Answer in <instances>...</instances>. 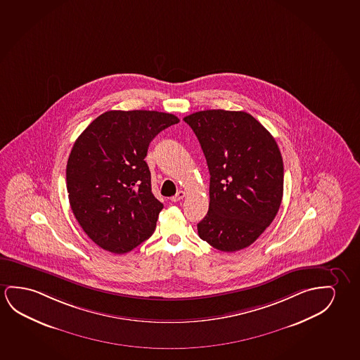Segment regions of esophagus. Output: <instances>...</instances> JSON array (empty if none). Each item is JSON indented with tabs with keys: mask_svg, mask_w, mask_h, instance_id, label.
<instances>
[{
	"mask_svg": "<svg viewBox=\"0 0 360 360\" xmlns=\"http://www.w3.org/2000/svg\"><path fill=\"white\" fill-rule=\"evenodd\" d=\"M185 195H186V193H184V191H181V190H180V191H177L176 195H175V196H172V199L170 200H172V202H177V201L183 200L184 198H185Z\"/></svg>",
	"mask_w": 360,
	"mask_h": 360,
	"instance_id": "34e87169",
	"label": "esophagus"
}]
</instances>
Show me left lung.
<instances>
[{"label":"left lung","mask_w":360,"mask_h":360,"mask_svg":"<svg viewBox=\"0 0 360 360\" xmlns=\"http://www.w3.org/2000/svg\"><path fill=\"white\" fill-rule=\"evenodd\" d=\"M210 172L209 212L201 240L222 252L252 245L274 221L283 196V160L274 136L246 112L190 114Z\"/></svg>","instance_id":"8db88e82"}]
</instances>
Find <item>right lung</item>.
<instances>
[{
  "label": "right lung",
  "instance_id": "obj_1",
  "mask_svg": "<svg viewBox=\"0 0 360 360\" xmlns=\"http://www.w3.org/2000/svg\"><path fill=\"white\" fill-rule=\"evenodd\" d=\"M176 123L155 110H109L75 140L65 170L70 209L103 250L129 252L155 231L164 205L144 159L151 140Z\"/></svg>",
  "mask_w": 360,
  "mask_h": 360
}]
</instances>
